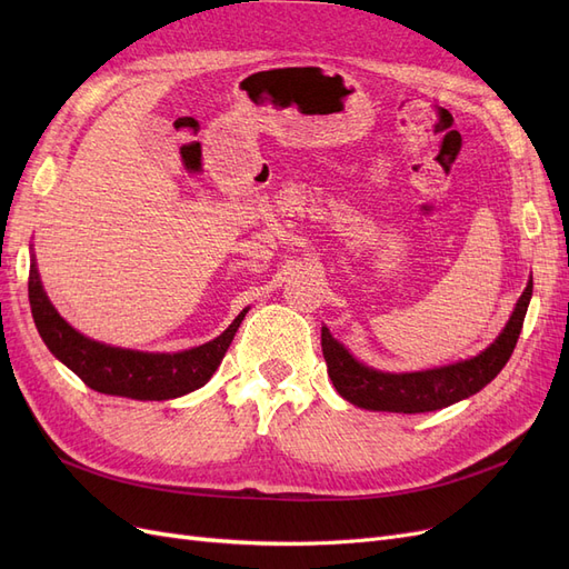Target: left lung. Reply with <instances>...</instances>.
I'll return each mask as SVG.
<instances>
[{
  "label": "left lung",
  "mask_w": 569,
  "mask_h": 569,
  "mask_svg": "<svg viewBox=\"0 0 569 569\" xmlns=\"http://www.w3.org/2000/svg\"><path fill=\"white\" fill-rule=\"evenodd\" d=\"M533 282H527L520 301L493 343L470 360L453 366L420 372H382L356 360L341 343L322 327V356L327 375L335 389L349 403L366 410L387 412H427L458 403L468 396L485 389L493 377L503 370L515 351V343L522 332L527 306Z\"/></svg>",
  "instance_id": "left-lung-1"
}]
</instances>
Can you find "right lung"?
<instances>
[{
    "instance_id": "add662e5",
    "label": "right lung",
    "mask_w": 569,
    "mask_h": 569,
    "mask_svg": "<svg viewBox=\"0 0 569 569\" xmlns=\"http://www.w3.org/2000/svg\"><path fill=\"white\" fill-rule=\"evenodd\" d=\"M28 299L42 341L66 368H71L84 385L99 393L126 396L137 401L178 399L209 382L249 311L244 308L226 332L201 347L180 353H144L109 347L73 330L47 299L36 258L30 263Z\"/></svg>"
}]
</instances>
